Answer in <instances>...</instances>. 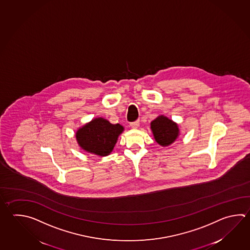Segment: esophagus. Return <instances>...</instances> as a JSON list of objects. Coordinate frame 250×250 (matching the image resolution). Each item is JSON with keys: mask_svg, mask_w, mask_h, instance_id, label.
Returning a JSON list of instances; mask_svg holds the SVG:
<instances>
[{"mask_svg": "<svg viewBox=\"0 0 250 250\" xmlns=\"http://www.w3.org/2000/svg\"><path fill=\"white\" fill-rule=\"evenodd\" d=\"M139 125H140V121H139V120H137L135 122H132L130 124V126L133 128V129H137V128L139 127Z\"/></svg>", "mask_w": 250, "mask_h": 250, "instance_id": "1", "label": "esophagus"}]
</instances>
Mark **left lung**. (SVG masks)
<instances>
[{
    "instance_id": "left-lung-1",
    "label": "left lung",
    "mask_w": 250,
    "mask_h": 250,
    "mask_svg": "<svg viewBox=\"0 0 250 250\" xmlns=\"http://www.w3.org/2000/svg\"><path fill=\"white\" fill-rule=\"evenodd\" d=\"M156 142L161 146H169L179 135L178 125L165 116H159L150 124Z\"/></svg>"
}]
</instances>
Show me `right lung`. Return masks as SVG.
<instances>
[{
	"label": "right lung",
	"instance_id": "right-lung-1",
	"mask_svg": "<svg viewBox=\"0 0 250 250\" xmlns=\"http://www.w3.org/2000/svg\"><path fill=\"white\" fill-rule=\"evenodd\" d=\"M123 131L121 125H113L107 119L97 118L80 128L76 132V139L82 149L97 156H106L113 150Z\"/></svg>",
	"mask_w": 250,
	"mask_h": 250
}]
</instances>
